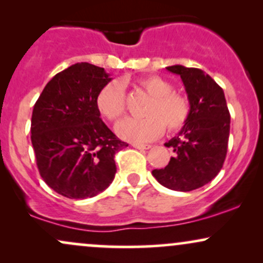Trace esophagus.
Returning <instances> with one entry per match:
<instances>
[{"instance_id":"1","label":"esophagus","mask_w":263,"mask_h":263,"mask_svg":"<svg viewBox=\"0 0 263 263\" xmlns=\"http://www.w3.org/2000/svg\"><path fill=\"white\" fill-rule=\"evenodd\" d=\"M132 146L137 149H149L151 144H143V143H132Z\"/></svg>"}]
</instances>
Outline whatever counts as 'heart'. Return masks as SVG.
Listing matches in <instances>:
<instances>
[{
    "label": "heart",
    "mask_w": 263,
    "mask_h": 263,
    "mask_svg": "<svg viewBox=\"0 0 263 263\" xmlns=\"http://www.w3.org/2000/svg\"><path fill=\"white\" fill-rule=\"evenodd\" d=\"M122 85L125 81H110L96 95V108L108 121H117L125 112ZM137 85L151 96L143 111L146 117L122 120L116 126L120 137L131 142H148L159 137L164 127L174 132L185 125L190 114L189 101L182 93L172 91L173 86L170 81L158 75H148L140 78Z\"/></svg>",
    "instance_id": "obj_1"
}]
</instances>
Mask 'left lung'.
I'll return each mask as SVG.
<instances>
[{"label": "left lung", "instance_id": "8db88e82", "mask_svg": "<svg viewBox=\"0 0 263 263\" xmlns=\"http://www.w3.org/2000/svg\"><path fill=\"white\" fill-rule=\"evenodd\" d=\"M185 87L190 114L176 137L165 142L174 156L152 176L165 188L190 192L214 179L224 164L230 134V112L224 90L201 69L167 66Z\"/></svg>", "mask_w": 263, "mask_h": 263}]
</instances>
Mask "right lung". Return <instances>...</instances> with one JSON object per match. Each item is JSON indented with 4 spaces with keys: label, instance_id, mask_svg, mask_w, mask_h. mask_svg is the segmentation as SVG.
<instances>
[{
    "label": "right lung",
    "instance_id": "obj_1",
    "mask_svg": "<svg viewBox=\"0 0 263 263\" xmlns=\"http://www.w3.org/2000/svg\"><path fill=\"white\" fill-rule=\"evenodd\" d=\"M112 78L77 63L45 85L33 107L31 140L41 177L63 197L91 198L112 183L114 157L128 144L101 120L96 95Z\"/></svg>",
    "mask_w": 263,
    "mask_h": 263
}]
</instances>
